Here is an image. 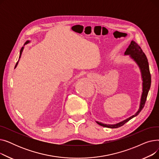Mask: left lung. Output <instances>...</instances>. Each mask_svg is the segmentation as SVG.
Returning <instances> with one entry per match:
<instances>
[{
	"label": "left lung",
	"mask_w": 159,
	"mask_h": 159,
	"mask_svg": "<svg viewBox=\"0 0 159 159\" xmlns=\"http://www.w3.org/2000/svg\"><path fill=\"white\" fill-rule=\"evenodd\" d=\"M124 55H129V57L139 66L140 73H141L142 81H143V83H142L143 91H142V94H141L139 107L137 111L134 115L118 123H116L114 124H104L98 121H95L98 124L100 125V126H103V127L109 128H119L123 126L125 123H126L129 120H131L133 117H135V116L138 115L144 106L149 90L150 89V86H151V74H150V72H149V64H148L147 57L144 54V53L143 52V50H142L140 47L135 43V41L131 40L130 44L129 45L128 48L126 49V52L124 53Z\"/></svg>",
	"instance_id": "obj_1"
}]
</instances>
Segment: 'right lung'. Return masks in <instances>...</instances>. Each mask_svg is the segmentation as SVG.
Wrapping results in <instances>:
<instances>
[{
  "label": "right lung",
  "instance_id": "1",
  "mask_svg": "<svg viewBox=\"0 0 159 159\" xmlns=\"http://www.w3.org/2000/svg\"><path fill=\"white\" fill-rule=\"evenodd\" d=\"M30 40H27L26 42V43L24 44V46L26 45V44H28V43H30ZM24 46H23L22 48H21V49H20V55H19V61H17V62H16V65H15V68H16V67L17 66V65H18V64H19V60H20V57H21V55H22V52H23V50H24Z\"/></svg>",
  "mask_w": 159,
  "mask_h": 159
}]
</instances>
